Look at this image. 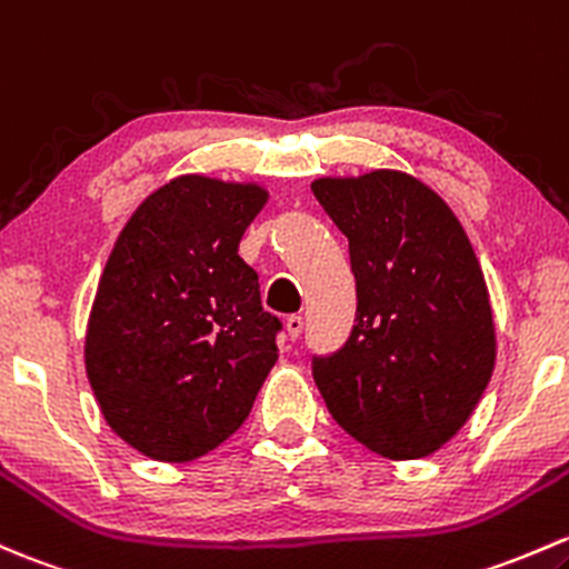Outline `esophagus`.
Segmentation results:
<instances>
[{
  "label": "esophagus",
  "instance_id": "obj_1",
  "mask_svg": "<svg viewBox=\"0 0 569 569\" xmlns=\"http://www.w3.org/2000/svg\"><path fill=\"white\" fill-rule=\"evenodd\" d=\"M283 327H286V335H289L291 340H295V338H300V332H302V327H305L302 316H286Z\"/></svg>",
  "mask_w": 569,
  "mask_h": 569
}]
</instances>
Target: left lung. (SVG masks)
<instances>
[{"label": "left lung", "mask_w": 569, "mask_h": 569, "mask_svg": "<svg viewBox=\"0 0 569 569\" xmlns=\"http://www.w3.org/2000/svg\"><path fill=\"white\" fill-rule=\"evenodd\" d=\"M349 237L357 316L313 381L340 428L376 456L417 460L445 447L480 403L496 327L475 248L447 201L395 169L313 179Z\"/></svg>", "instance_id": "8db88e82"}]
</instances>
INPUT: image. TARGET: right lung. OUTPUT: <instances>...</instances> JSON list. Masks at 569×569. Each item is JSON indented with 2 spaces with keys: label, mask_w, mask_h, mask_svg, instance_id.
I'll return each mask as SVG.
<instances>
[{
  "label": "right lung",
  "mask_w": 569,
  "mask_h": 569,
  "mask_svg": "<svg viewBox=\"0 0 569 569\" xmlns=\"http://www.w3.org/2000/svg\"><path fill=\"white\" fill-rule=\"evenodd\" d=\"M267 199L259 182L182 174L113 242L83 362L106 422L141 456L184 463L223 445L278 360L280 321L237 253Z\"/></svg>",
  "instance_id": "right-lung-1"
}]
</instances>
